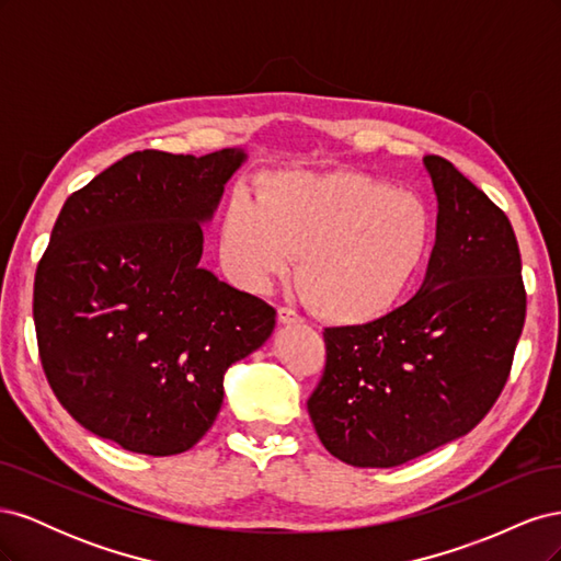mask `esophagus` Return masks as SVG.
Returning <instances> with one entry per match:
<instances>
[{
	"mask_svg": "<svg viewBox=\"0 0 561 561\" xmlns=\"http://www.w3.org/2000/svg\"><path fill=\"white\" fill-rule=\"evenodd\" d=\"M278 320L283 322V325H295V322H301V316L290 307H280L278 309Z\"/></svg>",
	"mask_w": 561,
	"mask_h": 561,
	"instance_id": "esophagus-1",
	"label": "esophagus"
}]
</instances>
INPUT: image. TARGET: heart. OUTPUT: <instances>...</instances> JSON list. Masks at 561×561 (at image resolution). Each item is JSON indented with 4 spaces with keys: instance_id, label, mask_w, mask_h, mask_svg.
<instances>
[{
    "instance_id": "heart-1",
    "label": "heart",
    "mask_w": 561,
    "mask_h": 561,
    "mask_svg": "<svg viewBox=\"0 0 561 561\" xmlns=\"http://www.w3.org/2000/svg\"><path fill=\"white\" fill-rule=\"evenodd\" d=\"M433 243L426 198L355 171L285 173L260 201L236 194L222 222L225 271L264 293L297 254L313 309L336 322H367L396 309Z\"/></svg>"
}]
</instances>
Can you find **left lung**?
I'll list each match as a JSON object with an SVG mask.
<instances>
[{
	"instance_id": "8db88e82",
	"label": "left lung",
	"mask_w": 561,
	"mask_h": 561,
	"mask_svg": "<svg viewBox=\"0 0 561 561\" xmlns=\"http://www.w3.org/2000/svg\"><path fill=\"white\" fill-rule=\"evenodd\" d=\"M437 233L421 290L402 307L325 328V369L307 407L325 449L393 468L466 435L499 400L524 328L511 219L443 157H423Z\"/></svg>"
}]
</instances>
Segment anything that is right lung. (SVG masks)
<instances>
[{"label":"right lung","instance_id":"right-lung-1","mask_svg":"<svg viewBox=\"0 0 561 561\" xmlns=\"http://www.w3.org/2000/svg\"><path fill=\"white\" fill-rule=\"evenodd\" d=\"M243 161L133 151L65 201L32 313L48 386L93 435L149 456L192 449L229 365L274 332V307L198 266L201 225Z\"/></svg>","mask_w":561,"mask_h":561}]
</instances>
